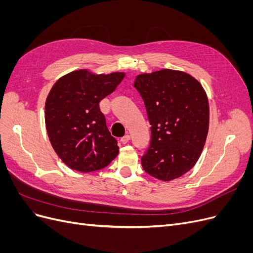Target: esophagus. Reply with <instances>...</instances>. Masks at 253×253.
<instances>
[{
    "label": "esophagus",
    "instance_id": "34e87169",
    "mask_svg": "<svg viewBox=\"0 0 253 253\" xmlns=\"http://www.w3.org/2000/svg\"><path fill=\"white\" fill-rule=\"evenodd\" d=\"M129 139H131V137H129V135H125L124 137H122V138L120 139V141L122 142V143H127L128 141H129Z\"/></svg>",
    "mask_w": 253,
    "mask_h": 253
}]
</instances>
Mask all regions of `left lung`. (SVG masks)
<instances>
[{"label":"left lung","mask_w":253,"mask_h":253,"mask_svg":"<svg viewBox=\"0 0 253 253\" xmlns=\"http://www.w3.org/2000/svg\"><path fill=\"white\" fill-rule=\"evenodd\" d=\"M151 125L143 170L169 181L190 171L200 158L209 129V102L202 84L180 71L162 70L136 77Z\"/></svg>","instance_id":"left-lung-1"}]
</instances>
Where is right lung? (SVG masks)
Masks as SVG:
<instances>
[{"instance_id": "obj_1", "label": "right lung", "mask_w": 253, "mask_h": 253, "mask_svg": "<svg viewBox=\"0 0 253 253\" xmlns=\"http://www.w3.org/2000/svg\"><path fill=\"white\" fill-rule=\"evenodd\" d=\"M125 73L96 75L79 70L61 77L45 102L49 141L71 169L87 173L103 169L118 155L99 102L116 89Z\"/></svg>"}]
</instances>
